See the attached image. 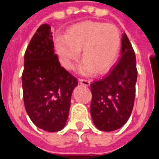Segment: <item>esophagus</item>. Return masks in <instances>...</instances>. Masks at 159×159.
<instances>
[{
    "instance_id": "obj_1",
    "label": "esophagus",
    "mask_w": 159,
    "mask_h": 159,
    "mask_svg": "<svg viewBox=\"0 0 159 159\" xmlns=\"http://www.w3.org/2000/svg\"><path fill=\"white\" fill-rule=\"evenodd\" d=\"M80 83L83 85H85V86H89L91 85V81L90 80H84V79H80L79 80Z\"/></svg>"
}]
</instances>
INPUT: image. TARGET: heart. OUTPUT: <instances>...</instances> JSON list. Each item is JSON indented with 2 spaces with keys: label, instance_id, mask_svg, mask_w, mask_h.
<instances>
[{
  "label": "heart",
  "instance_id": "heart-1",
  "mask_svg": "<svg viewBox=\"0 0 159 159\" xmlns=\"http://www.w3.org/2000/svg\"><path fill=\"white\" fill-rule=\"evenodd\" d=\"M55 45L61 63L73 69L82 50L80 71L90 74H105L116 64L121 46L120 30L111 24L85 21L69 28L63 37H57Z\"/></svg>",
  "mask_w": 159,
  "mask_h": 159
}]
</instances>
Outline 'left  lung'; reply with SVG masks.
I'll return each instance as SVG.
<instances>
[{
  "instance_id": "left-lung-1",
  "label": "left lung",
  "mask_w": 159,
  "mask_h": 159,
  "mask_svg": "<svg viewBox=\"0 0 159 159\" xmlns=\"http://www.w3.org/2000/svg\"><path fill=\"white\" fill-rule=\"evenodd\" d=\"M136 80L135 54L123 33L121 58L116 66L108 76L91 85V116L99 130L114 131L127 122L134 103Z\"/></svg>"
}]
</instances>
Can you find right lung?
<instances>
[{"mask_svg":"<svg viewBox=\"0 0 159 159\" xmlns=\"http://www.w3.org/2000/svg\"><path fill=\"white\" fill-rule=\"evenodd\" d=\"M50 25H40L25 50L22 86L25 108L38 128L61 130L67 122L77 79L61 66Z\"/></svg>","mask_w":159,"mask_h":159,"instance_id":"obj_1","label":"right lung"}]
</instances>
